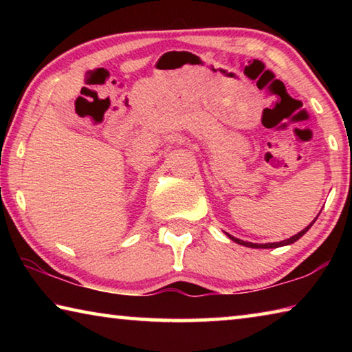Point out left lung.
Returning a JSON list of instances; mask_svg holds the SVG:
<instances>
[{"label": "left lung", "instance_id": "1", "mask_svg": "<svg viewBox=\"0 0 352 352\" xmlns=\"http://www.w3.org/2000/svg\"><path fill=\"white\" fill-rule=\"evenodd\" d=\"M315 220H317V217H315ZM315 220H312V223H311V225H307L306 228L302 230V231H300V233H298V234L292 236L290 239H285V241H281V242H273V243H253V242H245V241L236 239V237H233V236H231V234H226V236H228L231 241H234L236 243H239V245H243V247H250V248H278V247L290 245V243H294V242H296L298 239H300L301 236H305V234H306V231H307L309 228H311V226L314 225Z\"/></svg>", "mask_w": 352, "mask_h": 352}]
</instances>
